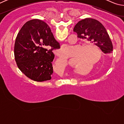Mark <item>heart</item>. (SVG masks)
I'll use <instances>...</instances> for the list:
<instances>
[{
	"label": "heart",
	"mask_w": 124,
	"mask_h": 124,
	"mask_svg": "<svg viewBox=\"0 0 124 124\" xmlns=\"http://www.w3.org/2000/svg\"><path fill=\"white\" fill-rule=\"evenodd\" d=\"M77 50V47L70 46H63L60 51V54L62 57H67L72 55V52ZM98 53V57H97L96 52ZM102 57V54L101 52L100 49L97 45L91 44H85L80 48V50L78 54L75 66L79 69L85 65H92L97 64L100 60ZM66 60H64L66 61Z\"/></svg>",
	"instance_id": "1"
}]
</instances>
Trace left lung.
<instances>
[{
	"instance_id": "1",
	"label": "left lung",
	"mask_w": 124,
	"mask_h": 124,
	"mask_svg": "<svg viewBox=\"0 0 124 124\" xmlns=\"http://www.w3.org/2000/svg\"><path fill=\"white\" fill-rule=\"evenodd\" d=\"M73 31L78 37L86 40L98 46L105 54L113 51V44L107 30L101 23L91 18L80 21L75 25Z\"/></svg>"
}]
</instances>
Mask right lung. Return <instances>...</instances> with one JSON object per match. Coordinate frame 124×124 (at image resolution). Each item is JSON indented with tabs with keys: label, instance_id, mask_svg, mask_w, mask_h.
Segmentation results:
<instances>
[{
	"label": "right lung",
	"instance_id": "add662e5",
	"mask_svg": "<svg viewBox=\"0 0 124 124\" xmlns=\"http://www.w3.org/2000/svg\"><path fill=\"white\" fill-rule=\"evenodd\" d=\"M60 48L49 26L41 20H32L22 26L17 35L15 58L26 76L42 82L51 79L54 57L52 51Z\"/></svg>",
	"mask_w": 124,
	"mask_h": 124
}]
</instances>
